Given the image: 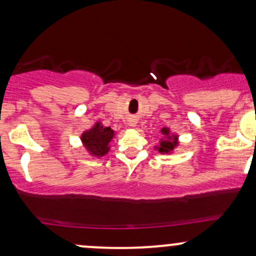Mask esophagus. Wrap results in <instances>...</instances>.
Here are the masks:
<instances>
[{
  "mask_svg": "<svg viewBox=\"0 0 256 256\" xmlns=\"http://www.w3.org/2000/svg\"><path fill=\"white\" fill-rule=\"evenodd\" d=\"M133 126H134V124H133Z\"/></svg>",
  "mask_w": 256,
  "mask_h": 256,
  "instance_id": "esophagus-1",
  "label": "esophagus"
}]
</instances>
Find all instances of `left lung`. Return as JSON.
I'll use <instances>...</instances> for the list:
<instances>
[{
    "mask_svg": "<svg viewBox=\"0 0 256 256\" xmlns=\"http://www.w3.org/2000/svg\"><path fill=\"white\" fill-rule=\"evenodd\" d=\"M162 138L160 139L158 145L154 146V150H157L162 154H173L175 148L180 145L179 136L175 133H172L170 128L163 127L160 129Z\"/></svg>",
    "mask_w": 256,
    "mask_h": 256,
    "instance_id": "left-lung-1",
    "label": "left lung"
}]
</instances>
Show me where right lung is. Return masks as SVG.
Listing matches in <instances>:
<instances>
[{"label": "right lung", "instance_id": "1", "mask_svg": "<svg viewBox=\"0 0 256 256\" xmlns=\"http://www.w3.org/2000/svg\"><path fill=\"white\" fill-rule=\"evenodd\" d=\"M116 138V132L110 127H105L100 120H96L93 127L82 132V146L92 157L102 158L106 156L111 148V142Z\"/></svg>", "mask_w": 256, "mask_h": 256}]
</instances>
